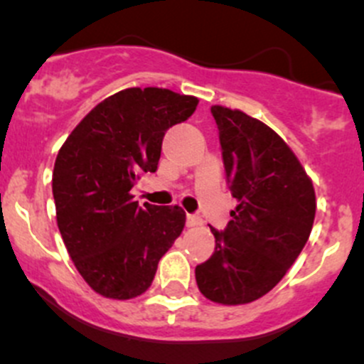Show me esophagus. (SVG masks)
I'll return each instance as SVG.
<instances>
[{
  "label": "esophagus",
  "instance_id": "34e87169",
  "mask_svg": "<svg viewBox=\"0 0 364 364\" xmlns=\"http://www.w3.org/2000/svg\"><path fill=\"white\" fill-rule=\"evenodd\" d=\"M186 224H187V228H196V226H201V224H203V220H201V217L194 215V213H189V215L186 217Z\"/></svg>",
  "mask_w": 364,
  "mask_h": 364
}]
</instances>
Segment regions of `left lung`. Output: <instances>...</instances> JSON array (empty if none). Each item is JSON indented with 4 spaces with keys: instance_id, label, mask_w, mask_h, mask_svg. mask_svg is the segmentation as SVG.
Instances as JSON below:
<instances>
[{
    "instance_id": "left-lung-1",
    "label": "left lung",
    "mask_w": 364,
    "mask_h": 364,
    "mask_svg": "<svg viewBox=\"0 0 364 364\" xmlns=\"http://www.w3.org/2000/svg\"><path fill=\"white\" fill-rule=\"evenodd\" d=\"M210 112L228 186L240 205L224 231L210 228L215 250L194 273L210 301L243 305L269 293L299 256L312 231L316 191L272 127L219 105Z\"/></svg>"
}]
</instances>
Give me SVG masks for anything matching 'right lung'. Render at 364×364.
Returning a JSON list of instances; mask_svg holds the SVG:
<instances>
[{
	"label": "right lung",
	"mask_w": 364,
	"mask_h": 364,
	"mask_svg": "<svg viewBox=\"0 0 364 364\" xmlns=\"http://www.w3.org/2000/svg\"><path fill=\"white\" fill-rule=\"evenodd\" d=\"M196 107L198 98L170 89H124L96 105L55 157L58 228L78 273L105 298L145 293L181 237V207H138L131 189L157 170L164 133Z\"/></svg>",
	"instance_id": "1"
}]
</instances>
